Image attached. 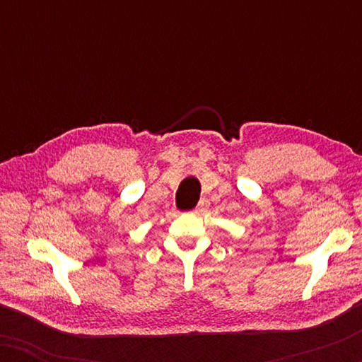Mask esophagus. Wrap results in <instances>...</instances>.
Masks as SVG:
<instances>
[{"instance_id":"34e87169","label":"esophagus","mask_w":362,"mask_h":362,"mask_svg":"<svg viewBox=\"0 0 362 362\" xmlns=\"http://www.w3.org/2000/svg\"><path fill=\"white\" fill-rule=\"evenodd\" d=\"M206 206H207V201H206V199H202V201L199 202V204L196 206L194 214H197V212H202V211H204V209H206Z\"/></svg>"}]
</instances>
